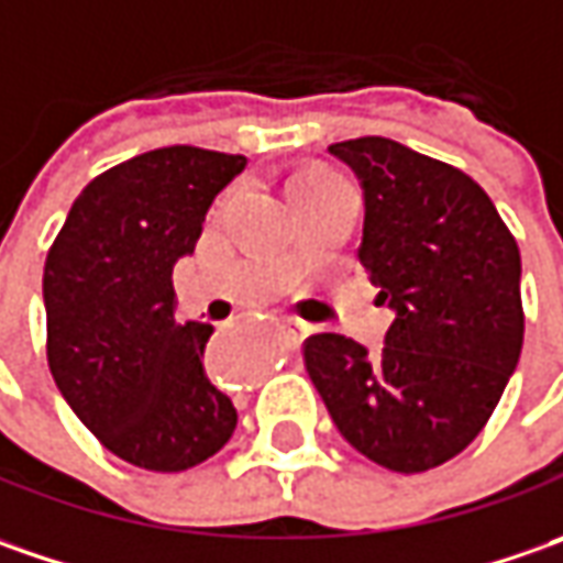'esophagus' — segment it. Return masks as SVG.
I'll use <instances>...</instances> for the list:
<instances>
[{
    "instance_id": "1",
    "label": "esophagus",
    "mask_w": 563,
    "mask_h": 563,
    "mask_svg": "<svg viewBox=\"0 0 563 563\" xmlns=\"http://www.w3.org/2000/svg\"><path fill=\"white\" fill-rule=\"evenodd\" d=\"M283 333H286V340L296 345V342L305 336V327H301L299 320H286V323H283Z\"/></svg>"
}]
</instances>
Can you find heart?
<instances>
[{
  "mask_svg": "<svg viewBox=\"0 0 563 563\" xmlns=\"http://www.w3.org/2000/svg\"><path fill=\"white\" fill-rule=\"evenodd\" d=\"M336 186H345V180L330 167H308L292 180V189H336Z\"/></svg>",
  "mask_w": 563,
  "mask_h": 563,
  "instance_id": "1",
  "label": "heart"
}]
</instances>
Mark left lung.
Here are the masks:
<instances>
[{
  "label": "left lung",
  "instance_id": "obj_1",
  "mask_svg": "<svg viewBox=\"0 0 563 563\" xmlns=\"http://www.w3.org/2000/svg\"><path fill=\"white\" fill-rule=\"evenodd\" d=\"M358 174L371 271L396 320L377 355L340 333L301 345L340 433L396 474L461 455L493 417L523 345L520 249L464 170L386 136L333 143Z\"/></svg>",
  "mask_w": 563,
  "mask_h": 563
}]
</instances>
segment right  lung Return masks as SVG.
Here are the masks:
<instances>
[{
  "label": "right lung",
  "instance_id": "obj_1",
  "mask_svg": "<svg viewBox=\"0 0 563 563\" xmlns=\"http://www.w3.org/2000/svg\"><path fill=\"white\" fill-rule=\"evenodd\" d=\"M243 155L165 146L84 186L43 271L46 358L92 437L126 464L177 474L218 455L236 408L205 377L211 323L174 320V264L202 236Z\"/></svg>",
  "mask_w": 563,
  "mask_h": 563
}]
</instances>
